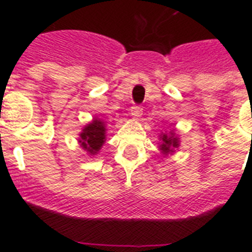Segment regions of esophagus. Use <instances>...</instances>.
Instances as JSON below:
<instances>
[{"label": "esophagus", "instance_id": "34e87169", "mask_svg": "<svg viewBox=\"0 0 252 252\" xmlns=\"http://www.w3.org/2000/svg\"><path fill=\"white\" fill-rule=\"evenodd\" d=\"M130 115L133 116V118H140L142 115V107L140 104H134V106L130 107Z\"/></svg>", "mask_w": 252, "mask_h": 252}]
</instances>
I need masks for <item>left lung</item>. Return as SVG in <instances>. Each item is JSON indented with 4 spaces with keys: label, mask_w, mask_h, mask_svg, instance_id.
I'll list each match as a JSON object with an SVG mask.
<instances>
[{
    "label": "left lung",
    "mask_w": 252,
    "mask_h": 252,
    "mask_svg": "<svg viewBox=\"0 0 252 252\" xmlns=\"http://www.w3.org/2000/svg\"><path fill=\"white\" fill-rule=\"evenodd\" d=\"M162 144L161 145V150L163 152V153H170V152H172V149L174 148H176L178 146V138L174 137V134H171V136H167V134H162Z\"/></svg>",
    "instance_id": "obj_1"
}]
</instances>
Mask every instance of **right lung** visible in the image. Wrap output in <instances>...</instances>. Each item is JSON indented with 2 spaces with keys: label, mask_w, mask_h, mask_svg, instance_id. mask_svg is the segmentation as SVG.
<instances>
[{
  "label": "right lung",
  "mask_w": 252,
  "mask_h": 252,
  "mask_svg": "<svg viewBox=\"0 0 252 252\" xmlns=\"http://www.w3.org/2000/svg\"><path fill=\"white\" fill-rule=\"evenodd\" d=\"M104 132H106L104 124L98 119H94V122L85 126L84 132L81 133V146L90 154H95L104 144V138H106Z\"/></svg>",
  "instance_id": "add662e5"
}]
</instances>
